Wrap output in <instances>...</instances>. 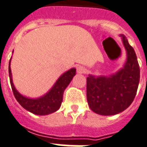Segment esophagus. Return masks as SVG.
Returning <instances> with one entry per match:
<instances>
[{
	"label": "esophagus",
	"mask_w": 147,
	"mask_h": 147,
	"mask_svg": "<svg viewBox=\"0 0 147 147\" xmlns=\"http://www.w3.org/2000/svg\"><path fill=\"white\" fill-rule=\"evenodd\" d=\"M77 72L78 74H85V72H86V69L84 66H82V65H79L77 68Z\"/></svg>",
	"instance_id": "34e87169"
}]
</instances>
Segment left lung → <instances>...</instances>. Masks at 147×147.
<instances>
[{
    "label": "left lung",
    "instance_id": "left-lung-1",
    "mask_svg": "<svg viewBox=\"0 0 147 147\" xmlns=\"http://www.w3.org/2000/svg\"><path fill=\"white\" fill-rule=\"evenodd\" d=\"M121 36L127 56L123 68L109 77L89 75L86 79L88 106L99 115H112L124 111L137 92L140 78L137 57L125 36Z\"/></svg>",
    "mask_w": 147,
    "mask_h": 147
}]
</instances>
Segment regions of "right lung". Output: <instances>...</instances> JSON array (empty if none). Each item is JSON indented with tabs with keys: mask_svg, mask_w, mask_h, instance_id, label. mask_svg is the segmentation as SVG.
I'll use <instances>...</instances> for the list:
<instances>
[{
	"mask_svg": "<svg viewBox=\"0 0 147 147\" xmlns=\"http://www.w3.org/2000/svg\"><path fill=\"white\" fill-rule=\"evenodd\" d=\"M10 62L9 64V73L10 83L12 92L16 100L24 109L33 114L38 115H45L56 112L61 106L63 98V92L66 87L70 83L73 78L76 74V69L72 68L64 73L56 82L51 89L47 94L37 99H31L25 97L19 93L13 85L12 79V73L10 68Z\"/></svg>",
	"mask_w": 147,
	"mask_h": 147,
	"instance_id": "1",
	"label": "right lung"
}]
</instances>
